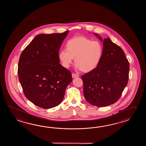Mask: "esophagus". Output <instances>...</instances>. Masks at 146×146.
Here are the masks:
<instances>
[{
  "mask_svg": "<svg viewBox=\"0 0 146 146\" xmlns=\"http://www.w3.org/2000/svg\"><path fill=\"white\" fill-rule=\"evenodd\" d=\"M79 76L77 74H74V73H73V74H72V77L74 78H77L79 77Z\"/></svg>",
  "mask_w": 146,
  "mask_h": 146,
  "instance_id": "1",
  "label": "esophagus"
}]
</instances>
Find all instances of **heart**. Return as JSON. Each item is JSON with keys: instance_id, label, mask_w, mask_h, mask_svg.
<instances>
[{"instance_id": "heart-1", "label": "heart", "mask_w": 146, "mask_h": 146, "mask_svg": "<svg viewBox=\"0 0 146 146\" xmlns=\"http://www.w3.org/2000/svg\"><path fill=\"white\" fill-rule=\"evenodd\" d=\"M66 49L60 50L58 57L62 65L68 68L74 59L76 68L89 72L96 68L103 55V46L98 40L76 36L67 41Z\"/></svg>"}]
</instances>
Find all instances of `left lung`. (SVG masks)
Listing matches in <instances>:
<instances>
[{
	"mask_svg": "<svg viewBox=\"0 0 146 146\" xmlns=\"http://www.w3.org/2000/svg\"><path fill=\"white\" fill-rule=\"evenodd\" d=\"M103 42V55L93 70L82 76L85 99L92 106L104 107L116 102L127 86L129 64L123 50L110 38L93 33Z\"/></svg>",
	"mask_w": 146,
	"mask_h": 146,
	"instance_id": "obj_1",
	"label": "left lung"
}]
</instances>
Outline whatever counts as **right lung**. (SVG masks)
I'll use <instances>...</instances> for the list:
<instances>
[{
	"label": "right lung",
	"mask_w": 146,
	"mask_h": 146,
	"mask_svg": "<svg viewBox=\"0 0 146 146\" xmlns=\"http://www.w3.org/2000/svg\"><path fill=\"white\" fill-rule=\"evenodd\" d=\"M68 33L39 34L20 57L18 74L23 93L43 109L58 106L72 80L71 72L59 64L58 57L59 48Z\"/></svg>",
	"instance_id": "obj_1"
}]
</instances>
